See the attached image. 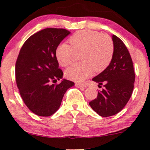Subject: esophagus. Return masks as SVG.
Returning <instances> with one entry per match:
<instances>
[{
    "label": "esophagus",
    "mask_w": 150,
    "mask_h": 150,
    "mask_svg": "<svg viewBox=\"0 0 150 150\" xmlns=\"http://www.w3.org/2000/svg\"><path fill=\"white\" fill-rule=\"evenodd\" d=\"M75 86L78 88H84V87H87V86H86L85 85H84V84H81V83H76Z\"/></svg>",
    "instance_id": "34e87169"
}]
</instances>
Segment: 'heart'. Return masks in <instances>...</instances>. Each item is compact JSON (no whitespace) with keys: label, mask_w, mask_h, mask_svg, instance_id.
I'll return each instance as SVG.
<instances>
[{"label":"heart","mask_w":150,"mask_h":150,"mask_svg":"<svg viewBox=\"0 0 150 150\" xmlns=\"http://www.w3.org/2000/svg\"><path fill=\"white\" fill-rule=\"evenodd\" d=\"M71 46L60 44L57 48L56 57L59 65L67 67L71 64L77 54H81V64L71 65L65 75L71 81L81 83L93 74V71H103L111 62L114 52L111 38L93 30L79 31L69 38Z\"/></svg>","instance_id":"heart-1"}]
</instances>
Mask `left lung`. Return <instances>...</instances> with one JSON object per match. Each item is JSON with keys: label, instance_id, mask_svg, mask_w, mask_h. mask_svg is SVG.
Segmentation results:
<instances>
[{"label": "left lung", "instance_id": "8db88e82", "mask_svg": "<svg viewBox=\"0 0 150 150\" xmlns=\"http://www.w3.org/2000/svg\"><path fill=\"white\" fill-rule=\"evenodd\" d=\"M114 52L107 68L94 77L92 81L104 85L98 91L96 99L89 102L94 111L102 117L114 115L123 109L132 95L135 74L133 63L124 42L112 35Z\"/></svg>", "mask_w": 150, "mask_h": 150}]
</instances>
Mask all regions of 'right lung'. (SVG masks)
Listing matches in <instances>:
<instances>
[{"label":"right lung","mask_w":150,"mask_h":150,"mask_svg":"<svg viewBox=\"0 0 150 150\" xmlns=\"http://www.w3.org/2000/svg\"><path fill=\"white\" fill-rule=\"evenodd\" d=\"M70 32L48 28L30 36L20 49L16 63V80L20 96L30 110L38 116L52 115L60 107L63 96L73 82L63 79L56 50Z\"/></svg>","instance_id":"add662e5"}]
</instances>
